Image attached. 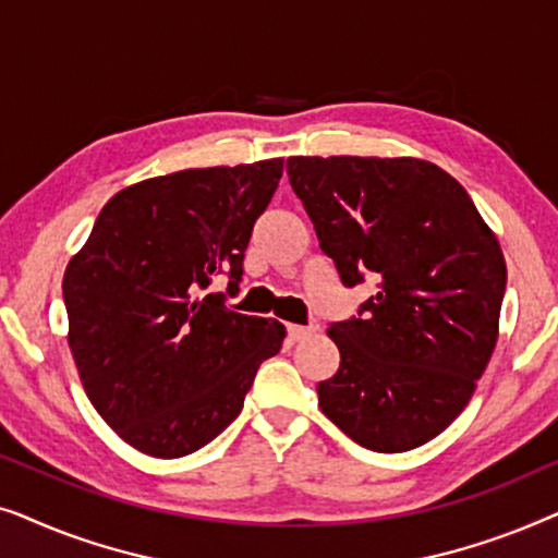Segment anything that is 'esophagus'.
<instances>
[{
	"label": "esophagus",
	"instance_id": "34e87169",
	"mask_svg": "<svg viewBox=\"0 0 558 558\" xmlns=\"http://www.w3.org/2000/svg\"><path fill=\"white\" fill-rule=\"evenodd\" d=\"M312 332H315V327H310V325L307 327H304V325H287L289 342H300V340H304Z\"/></svg>",
	"mask_w": 558,
	"mask_h": 558
}]
</instances>
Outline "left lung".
<instances>
[{
	"mask_svg": "<svg viewBox=\"0 0 558 558\" xmlns=\"http://www.w3.org/2000/svg\"><path fill=\"white\" fill-rule=\"evenodd\" d=\"M289 185L340 284L378 292L330 325L340 368L319 409L373 452L445 432L498 340L506 258L460 182L424 159L289 157Z\"/></svg>",
	"mask_w": 558,
	"mask_h": 558,
	"instance_id": "8db88e82",
	"label": "left lung"
}]
</instances>
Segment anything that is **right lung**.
I'll return each mask as SVG.
<instances>
[{"label": "right lung", "instance_id": "obj_1", "mask_svg": "<svg viewBox=\"0 0 558 558\" xmlns=\"http://www.w3.org/2000/svg\"><path fill=\"white\" fill-rule=\"evenodd\" d=\"M284 159L182 170L121 190L68 264V342L104 422L144 454L182 457L241 414L284 325L197 296L239 292L243 256Z\"/></svg>", "mask_w": 558, "mask_h": 558}]
</instances>
